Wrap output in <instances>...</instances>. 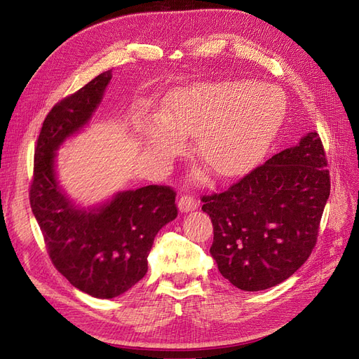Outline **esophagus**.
Here are the masks:
<instances>
[{
	"label": "esophagus",
	"mask_w": 359,
	"mask_h": 359,
	"mask_svg": "<svg viewBox=\"0 0 359 359\" xmlns=\"http://www.w3.org/2000/svg\"><path fill=\"white\" fill-rule=\"evenodd\" d=\"M178 208L182 212L193 211V210L198 208V201L194 199L193 196H190V194H182V196L180 198V201H178Z\"/></svg>",
	"instance_id": "34e87169"
}]
</instances>
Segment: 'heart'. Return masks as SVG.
<instances>
[{
  "label": "heart",
  "instance_id": "1",
  "mask_svg": "<svg viewBox=\"0 0 359 359\" xmlns=\"http://www.w3.org/2000/svg\"><path fill=\"white\" fill-rule=\"evenodd\" d=\"M285 97L276 86L252 81L198 83L173 94L166 114L182 133L198 137V154L217 178H232L264 157L285 115ZM154 140L165 151L182 145L168 123Z\"/></svg>",
  "mask_w": 359,
  "mask_h": 359
}]
</instances>
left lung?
<instances>
[{
	"instance_id": "left-lung-1",
	"label": "left lung",
	"mask_w": 359,
	"mask_h": 359,
	"mask_svg": "<svg viewBox=\"0 0 359 359\" xmlns=\"http://www.w3.org/2000/svg\"><path fill=\"white\" fill-rule=\"evenodd\" d=\"M316 132L248 172L229 189L203 194L210 248L220 274L247 292L273 287L306 262L330 198V172Z\"/></svg>"
}]
</instances>
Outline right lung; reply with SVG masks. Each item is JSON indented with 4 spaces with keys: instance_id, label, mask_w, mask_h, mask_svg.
<instances>
[{
    "instance_id": "right-lung-1",
    "label": "right lung",
    "mask_w": 359,
    "mask_h": 359,
    "mask_svg": "<svg viewBox=\"0 0 359 359\" xmlns=\"http://www.w3.org/2000/svg\"><path fill=\"white\" fill-rule=\"evenodd\" d=\"M111 78V70L100 73L49 111L29 186L31 210L53 266L74 287L102 299L121 295L147 274L157 232L178 215L169 186L121 191L91 210L76 208L58 187L55 151L90 121Z\"/></svg>"
}]
</instances>
